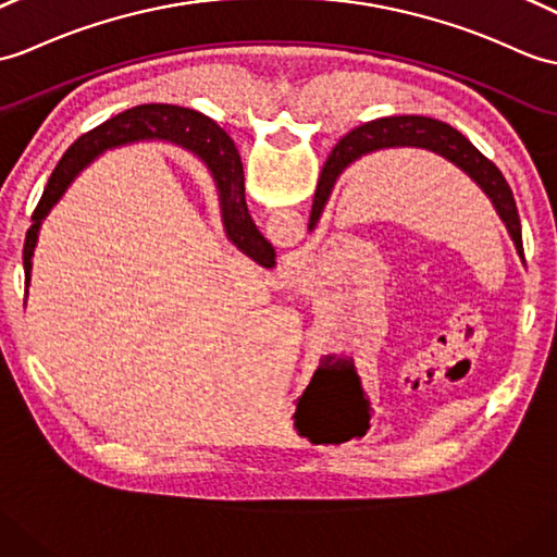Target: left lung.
<instances>
[{
	"instance_id": "8db88e82",
	"label": "left lung",
	"mask_w": 557,
	"mask_h": 557,
	"mask_svg": "<svg viewBox=\"0 0 557 557\" xmlns=\"http://www.w3.org/2000/svg\"><path fill=\"white\" fill-rule=\"evenodd\" d=\"M424 149L432 151L444 161L454 163L458 171L468 175L472 183L480 187L491 206H494L498 218L506 225L508 235L515 244L517 256L524 261V247H522V225L520 215H517V206L512 199V191L506 183V177L496 168L494 161H488L484 153L472 147L468 137H462L456 127H450L442 121L424 119V115H392V119H380L354 127L351 133L344 135L337 147L332 149L330 159L322 168L318 189L313 197V209H310L308 230L313 232L320 223L322 211L332 197V189L348 165L360 161L368 153L384 151V149Z\"/></svg>"
}]
</instances>
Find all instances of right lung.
<instances>
[{"label":"right lung","mask_w":557,"mask_h":557,"mask_svg":"<svg viewBox=\"0 0 557 557\" xmlns=\"http://www.w3.org/2000/svg\"><path fill=\"white\" fill-rule=\"evenodd\" d=\"M135 141H168V145L191 151L213 177L220 203V218H223L227 239L235 244L242 253L253 258L258 265H275V249L270 247L265 237L258 232L249 215L247 199H244V168L235 141L230 139L223 127H218L211 119H206L199 111L171 107V103H145V107L127 109L115 115V119L101 123L95 131L83 135L66 153H63V159L54 168V173H51L49 183L42 191V199L33 213V225L28 230V235H25V296H28L30 287L33 256L37 239H40V227L49 211L54 209L71 187L73 180L81 175L99 153L123 145H135Z\"/></svg>","instance_id":"1"}]
</instances>
